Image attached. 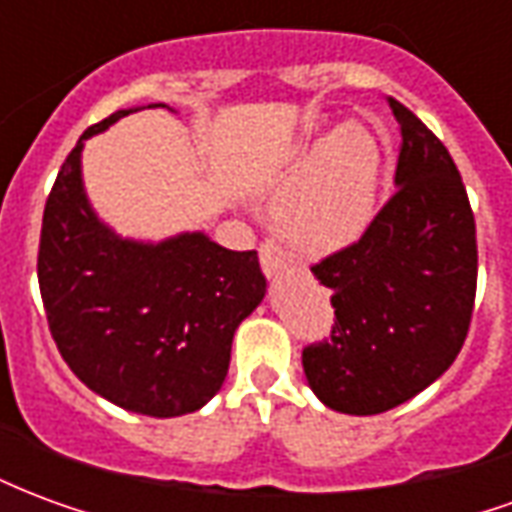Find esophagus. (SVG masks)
Masks as SVG:
<instances>
[{
  "label": "esophagus",
  "mask_w": 512,
  "mask_h": 512,
  "mask_svg": "<svg viewBox=\"0 0 512 512\" xmlns=\"http://www.w3.org/2000/svg\"><path fill=\"white\" fill-rule=\"evenodd\" d=\"M260 266H263L266 277H277L279 271L290 266V255L282 252V246H277L274 241H263L260 244Z\"/></svg>",
  "instance_id": "1"
}]
</instances>
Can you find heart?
Here are the masks:
<instances>
[{
    "label": "heart",
    "instance_id": "b5f03b06",
    "mask_svg": "<svg viewBox=\"0 0 512 512\" xmlns=\"http://www.w3.org/2000/svg\"><path fill=\"white\" fill-rule=\"evenodd\" d=\"M381 147L365 128L343 126L312 142L299 183L279 200L274 222L304 255H334L356 244L376 211Z\"/></svg>",
    "mask_w": 512,
    "mask_h": 512
}]
</instances>
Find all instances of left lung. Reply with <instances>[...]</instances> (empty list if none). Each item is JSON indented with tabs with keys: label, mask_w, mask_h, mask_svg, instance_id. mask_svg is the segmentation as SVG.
Instances as JSON below:
<instances>
[{
	"label": "left lung",
	"mask_w": 512,
	"mask_h": 512,
	"mask_svg": "<svg viewBox=\"0 0 512 512\" xmlns=\"http://www.w3.org/2000/svg\"><path fill=\"white\" fill-rule=\"evenodd\" d=\"M400 126L395 194L365 235L312 274L332 290V337L301 354L310 389L334 411L370 417L406 403L455 362L477 290L474 213L461 172L414 112Z\"/></svg>",
	"instance_id": "1"
}]
</instances>
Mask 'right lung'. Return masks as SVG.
Listing matches in <instances>:
<instances>
[{"instance_id": "right-lung-1", "label": "right lung", "mask_w": 512, "mask_h": 512, "mask_svg": "<svg viewBox=\"0 0 512 512\" xmlns=\"http://www.w3.org/2000/svg\"><path fill=\"white\" fill-rule=\"evenodd\" d=\"M131 112L139 109L87 128L54 180L40 230V296L82 384L134 414L180 417L222 389L233 334L266 296V277L257 252L224 249L205 233L150 244L98 219L82 180L84 139Z\"/></svg>"}]
</instances>
